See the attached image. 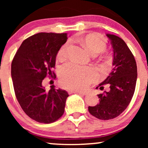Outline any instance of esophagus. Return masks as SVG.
<instances>
[{
	"label": "esophagus",
	"instance_id": "esophagus-1",
	"mask_svg": "<svg viewBox=\"0 0 148 148\" xmlns=\"http://www.w3.org/2000/svg\"><path fill=\"white\" fill-rule=\"evenodd\" d=\"M69 94H73V93H76V94H83L86 95L88 94L87 92H84V91H80V90H68Z\"/></svg>",
	"mask_w": 148,
	"mask_h": 148
}]
</instances>
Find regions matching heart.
Segmentation results:
<instances>
[{"instance_id":"b5f03b06","label":"heart","mask_w":148,"mask_h":148,"mask_svg":"<svg viewBox=\"0 0 148 148\" xmlns=\"http://www.w3.org/2000/svg\"><path fill=\"white\" fill-rule=\"evenodd\" d=\"M85 47L92 54H97L106 48L105 40L100 36L90 34L82 38ZM70 42H66L58 50L57 58L60 60L67 56ZM60 79L62 85L69 89L82 90L88 87L98 77L96 70L90 66L78 65L73 62L64 64L60 69Z\"/></svg>"}]
</instances>
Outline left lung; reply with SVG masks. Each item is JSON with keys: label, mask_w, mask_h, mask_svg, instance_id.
I'll list each match as a JSON object with an SVG mask.
<instances>
[{"label": "left lung", "mask_w": 148, "mask_h": 148, "mask_svg": "<svg viewBox=\"0 0 148 148\" xmlns=\"http://www.w3.org/2000/svg\"><path fill=\"white\" fill-rule=\"evenodd\" d=\"M106 36L113 50V69L98 87L102 90L107 84L110 90L98 95L99 104L88 107L90 114L101 120L114 119L127 108L134 94L137 77L134 56L124 40L113 34Z\"/></svg>", "instance_id": "8db88e82"}]
</instances>
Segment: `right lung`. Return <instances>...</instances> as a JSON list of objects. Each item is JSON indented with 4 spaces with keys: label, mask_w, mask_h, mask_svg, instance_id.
<instances>
[{
    "label": "right lung",
    "mask_w": 148,
    "mask_h": 148,
    "mask_svg": "<svg viewBox=\"0 0 148 148\" xmlns=\"http://www.w3.org/2000/svg\"><path fill=\"white\" fill-rule=\"evenodd\" d=\"M67 34L41 32L22 42L11 64V77L15 96L28 116L42 123H53L63 114L68 93L42 86L46 76H56L53 69L60 47Z\"/></svg>",
    "instance_id": "obj_1"
}]
</instances>
